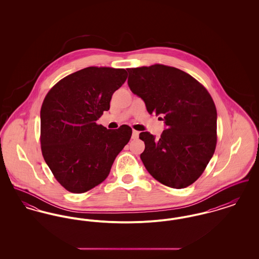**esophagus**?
I'll return each mask as SVG.
<instances>
[{
	"label": "esophagus",
	"instance_id": "obj_1",
	"mask_svg": "<svg viewBox=\"0 0 259 259\" xmlns=\"http://www.w3.org/2000/svg\"><path fill=\"white\" fill-rule=\"evenodd\" d=\"M139 134H140V132H139V131L133 130V133H132V139H138Z\"/></svg>",
	"mask_w": 259,
	"mask_h": 259
}]
</instances>
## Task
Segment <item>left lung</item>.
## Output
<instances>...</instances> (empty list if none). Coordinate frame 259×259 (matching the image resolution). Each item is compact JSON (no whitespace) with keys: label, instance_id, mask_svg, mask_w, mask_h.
<instances>
[{"label":"left lung","instance_id":"1","mask_svg":"<svg viewBox=\"0 0 259 259\" xmlns=\"http://www.w3.org/2000/svg\"><path fill=\"white\" fill-rule=\"evenodd\" d=\"M128 85L148 112L166 124L160 139L142 132L141 154L148 172L162 185L185 188L206 169L217 146V109L208 90L190 74L160 64L127 69Z\"/></svg>","mask_w":259,"mask_h":259}]
</instances>
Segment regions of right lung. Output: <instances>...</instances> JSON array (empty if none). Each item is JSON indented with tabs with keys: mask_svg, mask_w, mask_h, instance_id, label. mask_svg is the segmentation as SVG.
Instances as JSON below:
<instances>
[{
	"mask_svg": "<svg viewBox=\"0 0 259 259\" xmlns=\"http://www.w3.org/2000/svg\"><path fill=\"white\" fill-rule=\"evenodd\" d=\"M126 78L124 69L88 67L58 81L44 100L42 156L68 191L83 193L103 183L128 144L132 135L128 125L110 130L96 123Z\"/></svg>",
	"mask_w": 259,
	"mask_h": 259,
	"instance_id": "right-lung-1",
	"label": "right lung"
}]
</instances>
